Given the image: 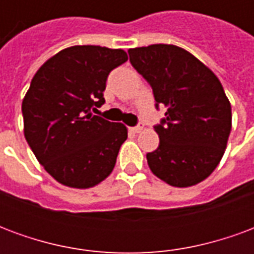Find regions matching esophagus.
Returning a JSON list of instances; mask_svg holds the SVG:
<instances>
[{"instance_id": "1", "label": "esophagus", "mask_w": 254, "mask_h": 254, "mask_svg": "<svg viewBox=\"0 0 254 254\" xmlns=\"http://www.w3.org/2000/svg\"><path fill=\"white\" fill-rule=\"evenodd\" d=\"M129 130L133 133H140L141 130H143V127H140V125H137V127H129Z\"/></svg>"}]
</instances>
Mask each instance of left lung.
<instances>
[{
    "mask_svg": "<svg viewBox=\"0 0 254 254\" xmlns=\"http://www.w3.org/2000/svg\"><path fill=\"white\" fill-rule=\"evenodd\" d=\"M132 66L167 109L155 130L159 147L147 154L151 171L171 187L196 185L212 173L231 130V106L219 78L190 53L174 45L129 50Z\"/></svg>",
    "mask_w": 254,
    "mask_h": 254,
    "instance_id": "1",
    "label": "left lung"
}]
</instances>
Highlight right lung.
Listing matches in <instances>:
<instances>
[{"mask_svg": "<svg viewBox=\"0 0 254 254\" xmlns=\"http://www.w3.org/2000/svg\"><path fill=\"white\" fill-rule=\"evenodd\" d=\"M127 61L121 49L72 46L35 73L21 105L24 136L60 184L87 189L114 169L127 127L92 113L105 103L109 73Z\"/></svg>", "mask_w": 254, "mask_h": 254, "instance_id": "right-lung-1", "label": "right lung"}]
</instances>
